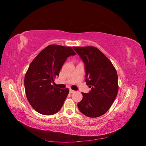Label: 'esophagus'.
Here are the masks:
<instances>
[{
	"label": "esophagus",
	"instance_id": "34e87169",
	"mask_svg": "<svg viewBox=\"0 0 146 146\" xmlns=\"http://www.w3.org/2000/svg\"><path fill=\"white\" fill-rule=\"evenodd\" d=\"M75 92V91H74V90H71V89L69 90V92H70V93H73V92Z\"/></svg>",
	"mask_w": 146,
	"mask_h": 146
}]
</instances>
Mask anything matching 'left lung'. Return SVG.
Masks as SVG:
<instances>
[{
    "label": "left lung",
    "mask_w": 146,
    "mask_h": 146,
    "mask_svg": "<svg viewBox=\"0 0 146 146\" xmlns=\"http://www.w3.org/2000/svg\"><path fill=\"white\" fill-rule=\"evenodd\" d=\"M85 64L89 93L82 92L77 104L80 112L90 117L103 115L111 107L118 92V77L112 63L98 48L73 47Z\"/></svg>",
    "instance_id": "obj_1"
}]
</instances>
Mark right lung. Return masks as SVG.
I'll use <instances>...</instances> for the list:
<instances>
[{
    "label": "right lung",
    "instance_id": "obj_1",
    "mask_svg": "<svg viewBox=\"0 0 146 146\" xmlns=\"http://www.w3.org/2000/svg\"><path fill=\"white\" fill-rule=\"evenodd\" d=\"M75 55L72 47L52 44L39 52L30 63L24 86L26 97L35 111L44 115L60 111L69 90L55 87L52 83L59 76L68 57Z\"/></svg>",
    "mask_w": 146,
    "mask_h": 146
}]
</instances>
